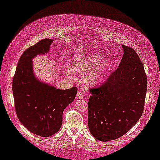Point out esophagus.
<instances>
[{
	"label": "esophagus",
	"mask_w": 160,
	"mask_h": 160,
	"mask_svg": "<svg viewBox=\"0 0 160 160\" xmlns=\"http://www.w3.org/2000/svg\"><path fill=\"white\" fill-rule=\"evenodd\" d=\"M76 97H77L78 99H83V98H84V94L82 93V91L78 92L77 95H76Z\"/></svg>",
	"instance_id": "obj_1"
}]
</instances>
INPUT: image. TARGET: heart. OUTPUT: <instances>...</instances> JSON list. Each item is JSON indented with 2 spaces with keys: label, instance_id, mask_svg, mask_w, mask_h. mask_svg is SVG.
<instances>
[{
  "label": "heart",
  "instance_id": "b5f03b06",
  "mask_svg": "<svg viewBox=\"0 0 160 160\" xmlns=\"http://www.w3.org/2000/svg\"><path fill=\"white\" fill-rule=\"evenodd\" d=\"M111 68V62L100 53H90L78 55L73 59L69 69L73 73L84 74L85 84L87 86H95L103 79Z\"/></svg>",
  "mask_w": 160,
  "mask_h": 160
}]
</instances>
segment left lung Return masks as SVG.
<instances>
[{"instance_id": "8db88e82", "label": "left lung", "mask_w": 160, "mask_h": 160, "mask_svg": "<svg viewBox=\"0 0 160 160\" xmlns=\"http://www.w3.org/2000/svg\"><path fill=\"white\" fill-rule=\"evenodd\" d=\"M122 48L118 68L102 86L89 89L88 127L100 141L124 135L143 113L147 77L137 53L127 46Z\"/></svg>"}]
</instances>
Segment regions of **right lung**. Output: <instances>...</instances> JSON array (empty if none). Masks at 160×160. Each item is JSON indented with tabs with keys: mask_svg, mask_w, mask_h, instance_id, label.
Listing matches in <instances>:
<instances>
[{
	"mask_svg": "<svg viewBox=\"0 0 160 160\" xmlns=\"http://www.w3.org/2000/svg\"><path fill=\"white\" fill-rule=\"evenodd\" d=\"M53 39L45 38L26 49L19 58L13 78V95L18 119L30 132L49 137L60 130L65 108L75 99L77 88L58 89L39 80L34 73L32 59L45 55Z\"/></svg>",
	"mask_w": 160,
	"mask_h": 160,
	"instance_id": "1",
	"label": "right lung"
}]
</instances>
